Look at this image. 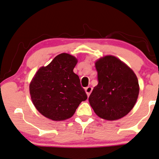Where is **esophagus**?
Returning <instances> with one entry per match:
<instances>
[{"mask_svg":"<svg viewBox=\"0 0 159 159\" xmlns=\"http://www.w3.org/2000/svg\"><path fill=\"white\" fill-rule=\"evenodd\" d=\"M92 88L91 87V86H87V87L85 89V92H86V94H87L88 97L89 96V94L92 92Z\"/></svg>","mask_w":159,"mask_h":159,"instance_id":"obj_1","label":"esophagus"}]
</instances>
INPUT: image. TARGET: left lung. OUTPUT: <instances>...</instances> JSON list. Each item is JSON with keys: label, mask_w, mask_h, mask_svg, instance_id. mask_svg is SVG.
Masks as SVG:
<instances>
[{"label": "left lung", "mask_w": 159, "mask_h": 159, "mask_svg": "<svg viewBox=\"0 0 159 159\" xmlns=\"http://www.w3.org/2000/svg\"><path fill=\"white\" fill-rule=\"evenodd\" d=\"M98 84L89 98L90 106L100 118L116 120L134 108L139 86L136 74L121 60L106 56L95 62Z\"/></svg>", "instance_id": "1"}]
</instances>
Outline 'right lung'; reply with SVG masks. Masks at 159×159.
I'll return each instance as SVG.
<instances>
[{"instance_id": "add662e5", "label": "right lung", "mask_w": 159, "mask_h": 159, "mask_svg": "<svg viewBox=\"0 0 159 159\" xmlns=\"http://www.w3.org/2000/svg\"><path fill=\"white\" fill-rule=\"evenodd\" d=\"M78 60L68 53L56 56L46 67H40L29 86L30 94L38 111L54 121L73 116L82 101L87 99L73 69Z\"/></svg>"}]
</instances>
